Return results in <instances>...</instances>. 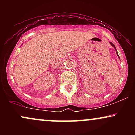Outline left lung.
Segmentation results:
<instances>
[{
	"instance_id": "left-lung-1",
	"label": "left lung",
	"mask_w": 135,
	"mask_h": 135,
	"mask_svg": "<svg viewBox=\"0 0 135 135\" xmlns=\"http://www.w3.org/2000/svg\"><path fill=\"white\" fill-rule=\"evenodd\" d=\"M110 44H111V46H112L113 47H114V49H115V50L116 51V54H117V56H118V58H119V59H120V58H119V55H118V52H117V49H116V47H115V46H114V45L113 44V43H112V42H110Z\"/></svg>"
}]
</instances>
